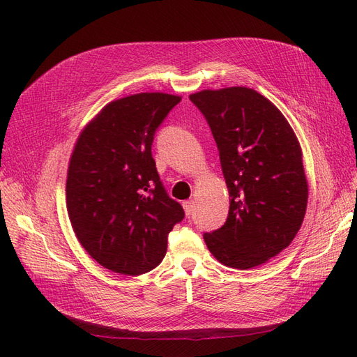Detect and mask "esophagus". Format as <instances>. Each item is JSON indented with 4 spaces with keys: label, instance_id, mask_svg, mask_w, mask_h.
Instances as JSON below:
<instances>
[{
    "label": "esophagus",
    "instance_id": "34e87169",
    "mask_svg": "<svg viewBox=\"0 0 357 357\" xmlns=\"http://www.w3.org/2000/svg\"><path fill=\"white\" fill-rule=\"evenodd\" d=\"M193 207H195V202H193L192 199L183 202V210H185V213H186L188 215L193 211Z\"/></svg>",
    "mask_w": 357,
    "mask_h": 357
}]
</instances>
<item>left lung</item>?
<instances>
[{
	"label": "left lung",
	"mask_w": 357,
	"mask_h": 357,
	"mask_svg": "<svg viewBox=\"0 0 357 357\" xmlns=\"http://www.w3.org/2000/svg\"><path fill=\"white\" fill-rule=\"evenodd\" d=\"M189 98L211 128L229 192L228 219L204 234L205 244L225 266L262 265L290 245L305 218L308 181L296 134L271 101L245 86Z\"/></svg>",
	"instance_id": "left-lung-1"
}]
</instances>
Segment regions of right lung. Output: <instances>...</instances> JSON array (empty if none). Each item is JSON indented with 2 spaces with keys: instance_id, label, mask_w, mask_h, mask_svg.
Returning <instances> with one entry per match:
<instances>
[{
  "instance_id": "add662e5",
  "label": "right lung",
  "mask_w": 357,
  "mask_h": 357,
  "mask_svg": "<svg viewBox=\"0 0 357 357\" xmlns=\"http://www.w3.org/2000/svg\"><path fill=\"white\" fill-rule=\"evenodd\" d=\"M181 96L142 92L104 105L84 125L68 164L66 199L73 231L96 262L142 275L167 253L168 234L185 218L159 180L152 143Z\"/></svg>"
}]
</instances>
